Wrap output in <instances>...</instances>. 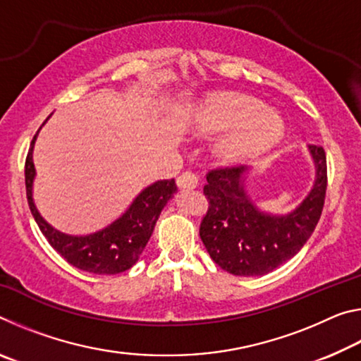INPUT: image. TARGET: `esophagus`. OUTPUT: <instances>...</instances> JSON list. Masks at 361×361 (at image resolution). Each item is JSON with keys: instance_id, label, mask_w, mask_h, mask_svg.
I'll return each mask as SVG.
<instances>
[{"instance_id": "obj_1", "label": "esophagus", "mask_w": 361, "mask_h": 361, "mask_svg": "<svg viewBox=\"0 0 361 361\" xmlns=\"http://www.w3.org/2000/svg\"><path fill=\"white\" fill-rule=\"evenodd\" d=\"M176 185L183 189H192L199 185V178L192 170H186V172H183L178 178H176Z\"/></svg>"}]
</instances>
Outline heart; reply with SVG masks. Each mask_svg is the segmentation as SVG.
I'll list each match as a JSON object with an SVG mask.
<instances>
[{"instance_id":"1","label":"heart","mask_w":361,"mask_h":361,"mask_svg":"<svg viewBox=\"0 0 361 361\" xmlns=\"http://www.w3.org/2000/svg\"><path fill=\"white\" fill-rule=\"evenodd\" d=\"M199 129L207 133L232 132L221 146L229 162L243 161L271 149L283 133L277 114L264 109L252 97L223 92L207 100L197 116Z\"/></svg>"}]
</instances>
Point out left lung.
I'll list each match as a JSON object with an SVG mask.
<instances>
[{"label":"left lung","mask_w":361,"mask_h":361,"mask_svg":"<svg viewBox=\"0 0 361 361\" xmlns=\"http://www.w3.org/2000/svg\"><path fill=\"white\" fill-rule=\"evenodd\" d=\"M317 180L304 202L286 216L261 213L245 194L247 167H216L207 173L209 210L200 221V239L216 264L232 276L258 277L291 259L312 235L325 205L326 154L309 146Z\"/></svg>","instance_id":"obj_1"}]
</instances>
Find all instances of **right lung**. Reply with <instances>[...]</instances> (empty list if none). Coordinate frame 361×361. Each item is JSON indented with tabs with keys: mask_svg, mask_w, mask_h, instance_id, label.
Returning <instances> with one entry per match:
<instances>
[{
	"mask_svg": "<svg viewBox=\"0 0 361 361\" xmlns=\"http://www.w3.org/2000/svg\"><path fill=\"white\" fill-rule=\"evenodd\" d=\"M36 135L38 132L35 133L25 159V188L30 210L47 242L71 266L85 272L111 276L130 269L148 243L162 209L176 191L175 180L156 181L143 189L129 210L108 228L84 237L66 235L49 226L33 204V145Z\"/></svg>",
	"mask_w": 361,
	"mask_h": 361,
	"instance_id": "obj_1",
	"label": "right lung"
}]
</instances>
